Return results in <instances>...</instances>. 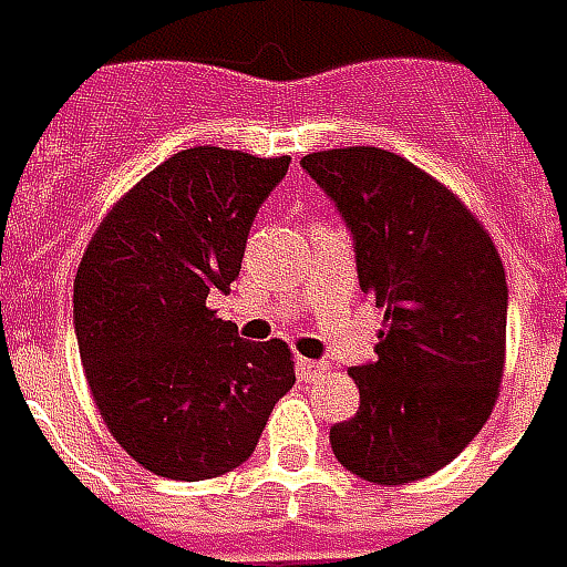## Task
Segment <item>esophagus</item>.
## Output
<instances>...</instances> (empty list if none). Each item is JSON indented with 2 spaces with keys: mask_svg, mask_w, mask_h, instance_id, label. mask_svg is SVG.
I'll list each match as a JSON object with an SVG mask.
<instances>
[{
  "mask_svg": "<svg viewBox=\"0 0 567 567\" xmlns=\"http://www.w3.org/2000/svg\"><path fill=\"white\" fill-rule=\"evenodd\" d=\"M296 372H299V379L302 381H317L327 372V363H317V360L299 357V360H296Z\"/></svg>",
  "mask_w": 567,
  "mask_h": 567,
  "instance_id": "34e87169",
  "label": "esophagus"
}]
</instances>
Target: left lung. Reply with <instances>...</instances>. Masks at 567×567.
<instances>
[{
    "mask_svg": "<svg viewBox=\"0 0 567 567\" xmlns=\"http://www.w3.org/2000/svg\"><path fill=\"white\" fill-rule=\"evenodd\" d=\"M357 240L360 290L384 311L360 412L329 431L341 467L379 485L427 480L483 431L504 379L507 275L455 192L375 146L305 155Z\"/></svg>",
    "mask_w": 567,
    "mask_h": 567,
    "instance_id": "left-lung-1",
    "label": "left lung"
}]
</instances>
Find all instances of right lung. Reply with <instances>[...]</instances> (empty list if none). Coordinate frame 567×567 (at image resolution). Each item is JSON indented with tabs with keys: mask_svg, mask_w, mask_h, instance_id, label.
Masks as SVG:
<instances>
[{
	"mask_svg": "<svg viewBox=\"0 0 567 567\" xmlns=\"http://www.w3.org/2000/svg\"><path fill=\"white\" fill-rule=\"evenodd\" d=\"M290 158L183 148L112 204L72 292L100 419L140 467L213 480L240 467L296 384L287 341H244L207 296L231 290L252 216Z\"/></svg>",
	"mask_w": 567,
	"mask_h": 567,
	"instance_id": "obj_1",
	"label": "right lung"
}]
</instances>
